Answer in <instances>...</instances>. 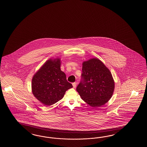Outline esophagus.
I'll list each match as a JSON object with an SVG mask.
<instances>
[{
  "label": "esophagus",
  "mask_w": 147,
  "mask_h": 147,
  "mask_svg": "<svg viewBox=\"0 0 147 147\" xmlns=\"http://www.w3.org/2000/svg\"><path fill=\"white\" fill-rule=\"evenodd\" d=\"M72 86H73V87L76 88V86H77V82H74V83H72Z\"/></svg>",
  "instance_id": "34e87169"
}]
</instances>
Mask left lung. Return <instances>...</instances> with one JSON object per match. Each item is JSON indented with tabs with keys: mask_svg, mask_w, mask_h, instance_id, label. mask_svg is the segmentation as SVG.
Here are the masks:
<instances>
[{
	"mask_svg": "<svg viewBox=\"0 0 147 147\" xmlns=\"http://www.w3.org/2000/svg\"><path fill=\"white\" fill-rule=\"evenodd\" d=\"M115 82L109 70L98 59L82 63L80 82L77 87L81 99L97 108L107 103L113 96Z\"/></svg>",
	"mask_w": 147,
	"mask_h": 147,
	"instance_id": "left-lung-1",
	"label": "left lung"
}]
</instances>
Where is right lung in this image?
I'll return each instance as SVG.
<instances>
[{"mask_svg":"<svg viewBox=\"0 0 147 147\" xmlns=\"http://www.w3.org/2000/svg\"><path fill=\"white\" fill-rule=\"evenodd\" d=\"M60 64V58L47 60L32 79V94L45 106L56 103L66 91L72 88L67 80L66 74L61 70Z\"/></svg>","mask_w":147,"mask_h":147,"instance_id":"add662e5","label":"right lung"}]
</instances>
